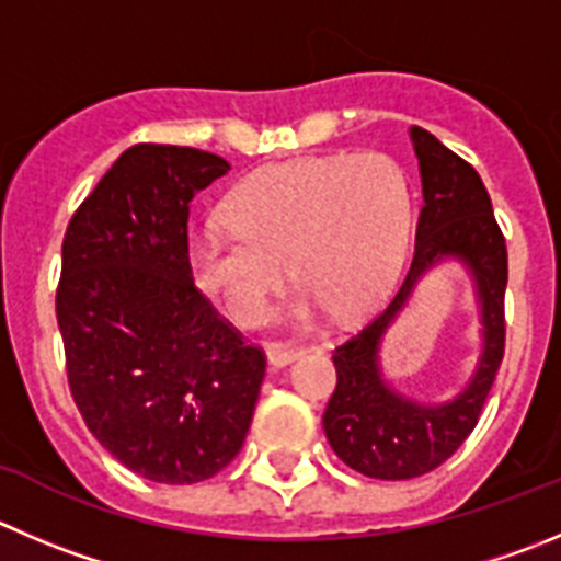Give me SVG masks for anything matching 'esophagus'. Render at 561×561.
<instances>
[{
  "label": "esophagus",
  "mask_w": 561,
  "mask_h": 561,
  "mask_svg": "<svg viewBox=\"0 0 561 561\" xmlns=\"http://www.w3.org/2000/svg\"><path fill=\"white\" fill-rule=\"evenodd\" d=\"M302 346H295V344H270L266 346V357H270L272 366H289L291 360H297V357L302 355Z\"/></svg>",
  "instance_id": "34e87169"
}]
</instances>
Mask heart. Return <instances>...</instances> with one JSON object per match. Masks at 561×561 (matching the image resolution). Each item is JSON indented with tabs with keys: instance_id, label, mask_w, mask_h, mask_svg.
Listing matches in <instances>:
<instances>
[{
	"instance_id": "b5f03b06",
	"label": "heart",
	"mask_w": 561,
	"mask_h": 561,
	"mask_svg": "<svg viewBox=\"0 0 561 561\" xmlns=\"http://www.w3.org/2000/svg\"><path fill=\"white\" fill-rule=\"evenodd\" d=\"M226 220L231 228L190 239V266L233 322L264 319L286 264L306 286L297 317L324 306L346 322L371 311L397 280L413 228V192L388 153H335L253 173L228 195Z\"/></svg>"
}]
</instances>
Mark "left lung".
Listing matches in <instances>:
<instances>
[{
	"instance_id": "left-lung-1",
	"label": "left lung",
	"mask_w": 561,
	"mask_h": 561,
	"mask_svg": "<svg viewBox=\"0 0 561 561\" xmlns=\"http://www.w3.org/2000/svg\"><path fill=\"white\" fill-rule=\"evenodd\" d=\"M424 206L415 253L391 306L341 341L333 352L339 382L324 410V435L335 455L371 479H413L449 460L477 426L504 357L506 242L477 170L421 126H410ZM457 257L472 272L483 317V355L469 386L449 403H415L381 380L385 330L426 268Z\"/></svg>"
}]
</instances>
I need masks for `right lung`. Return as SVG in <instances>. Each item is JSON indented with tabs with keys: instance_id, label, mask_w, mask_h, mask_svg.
<instances>
[{
	"instance_id": "right-lung-1",
	"label": "right lung",
	"mask_w": 561,
	"mask_h": 561,
	"mask_svg": "<svg viewBox=\"0 0 561 561\" xmlns=\"http://www.w3.org/2000/svg\"><path fill=\"white\" fill-rule=\"evenodd\" d=\"M228 170L197 148H126L62 239L57 324L71 397L95 440L151 482L220 473L264 380V350L192 284L190 204Z\"/></svg>"
}]
</instances>
